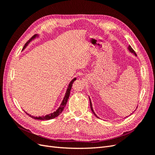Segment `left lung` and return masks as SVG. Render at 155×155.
Segmentation results:
<instances>
[{
  "instance_id": "obj_1",
  "label": "left lung",
  "mask_w": 155,
  "mask_h": 155,
  "mask_svg": "<svg viewBox=\"0 0 155 155\" xmlns=\"http://www.w3.org/2000/svg\"><path fill=\"white\" fill-rule=\"evenodd\" d=\"M129 50L131 51V52H133V54H134L135 55H136V53H135V51H134V50L131 48V46H129ZM90 105H91V110L92 111V112H93V114H94L96 117H97L96 115V114H95V112H94V110H93V109H92V103H91V100H90Z\"/></svg>"
}]
</instances>
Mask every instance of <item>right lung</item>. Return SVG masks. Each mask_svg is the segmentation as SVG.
<instances>
[{"label": "right lung", "mask_w": 155, "mask_h": 155, "mask_svg": "<svg viewBox=\"0 0 155 155\" xmlns=\"http://www.w3.org/2000/svg\"><path fill=\"white\" fill-rule=\"evenodd\" d=\"M35 36H36V35H34V36H32V37H31V38L26 42V44H25V46H24V47H23L22 50H24V49L25 48V47L28 45V43H30V41H31L34 38V37H35ZM76 78H74V79H73V80L70 83L69 85H68V89H67V92H66V94H65V96H64V99H63V101H62V103H61V104L60 107H59V109H58L57 110H56V111H55L54 112H53V113H51V114H50L46 115V116H39V117H35V116H31L30 114L26 113H26L30 117H31V118H34V119H36V120H51V119H53V118H56V117L58 116L61 113L62 111H63V109H64V107L66 106V104H67V101H68V100L69 96H70V90H71L72 87V84H73V83H74V81H76Z\"/></svg>", "instance_id": "1"}]
</instances>
